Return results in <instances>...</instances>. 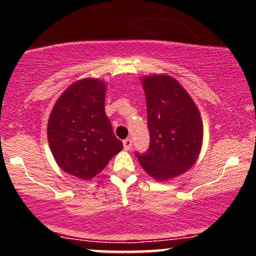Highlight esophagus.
Wrapping results in <instances>:
<instances>
[{"mask_svg":"<svg viewBox=\"0 0 256 256\" xmlns=\"http://www.w3.org/2000/svg\"><path fill=\"white\" fill-rule=\"evenodd\" d=\"M122 144H124L125 150H128V149H131L132 146V140L131 138H126V140H122Z\"/></svg>","mask_w":256,"mask_h":256,"instance_id":"esophagus-1","label":"esophagus"}]
</instances>
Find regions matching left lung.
<instances>
[{"instance_id":"1","label":"left lung","mask_w":256,"mask_h":256,"mask_svg":"<svg viewBox=\"0 0 256 256\" xmlns=\"http://www.w3.org/2000/svg\"><path fill=\"white\" fill-rule=\"evenodd\" d=\"M150 144L136 152L143 170L158 182L182 174L198 160L204 125L195 102L174 78L158 74L142 79Z\"/></svg>"}]
</instances>
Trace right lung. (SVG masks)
Wrapping results in <instances>:
<instances>
[{
	"mask_svg": "<svg viewBox=\"0 0 256 256\" xmlns=\"http://www.w3.org/2000/svg\"><path fill=\"white\" fill-rule=\"evenodd\" d=\"M106 84L86 78L64 90L48 122V142L58 165L89 180L122 149L104 112Z\"/></svg>",
	"mask_w": 256,
	"mask_h": 256,
	"instance_id": "1",
	"label": "right lung"
}]
</instances>
